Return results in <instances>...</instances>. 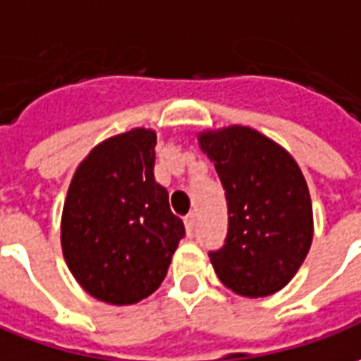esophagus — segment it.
<instances>
[{
    "label": "esophagus",
    "instance_id": "obj_1",
    "mask_svg": "<svg viewBox=\"0 0 361 361\" xmlns=\"http://www.w3.org/2000/svg\"><path fill=\"white\" fill-rule=\"evenodd\" d=\"M185 231H188L189 236L195 233V215L185 216Z\"/></svg>",
    "mask_w": 361,
    "mask_h": 361
}]
</instances>
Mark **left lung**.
<instances>
[{"mask_svg":"<svg viewBox=\"0 0 361 361\" xmlns=\"http://www.w3.org/2000/svg\"><path fill=\"white\" fill-rule=\"evenodd\" d=\"M228 207V231L209 252L219 279L242 297H266L289 283L312 240V205L299 166L250 127L199 135Z\"/></svg>","mask_w":361,"mask_h":361,"instance_id":"left-lung-1","label":"left lung"}]
</instances>
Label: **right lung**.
<instances>
[{
    "label": "right lung",
    "instance_id": "add662e5",
    "mask_svg": "<svg viewBox=\"0 0 361 361\" xmlns=\"http://www.w3.org/2000/svg\"><path fill=\"white\" fill-rule=\"evenodd\" d=\"M156 133L133 128L97 145L78 166L62 213V250L78 283L111 305L160 287L185 234L156 183Z\"/></svg>",
    "mask_w": 361,
    "mask_h": 361
}]
</instances>
